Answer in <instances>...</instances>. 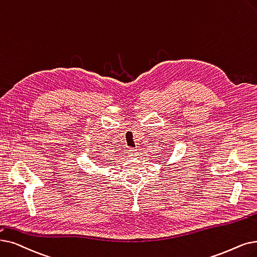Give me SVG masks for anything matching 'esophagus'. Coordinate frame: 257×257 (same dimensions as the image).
I'll return each mask as SVG.
<instances>
[{"mask_svg":"<svg viewBox=\"0 0 257 257\" xmlns=\"http://www.w3.org/2000/svg\"><path fill=\"white\" fill-rule=\"evenodd\" d=\"M129 155L131 156V158H135V156L138 155V152L136 149H129Z\"/></svg>","mask_w":257,"mask_h":257,"instance_id":"1","label":"esophagus"}]
</instances>
